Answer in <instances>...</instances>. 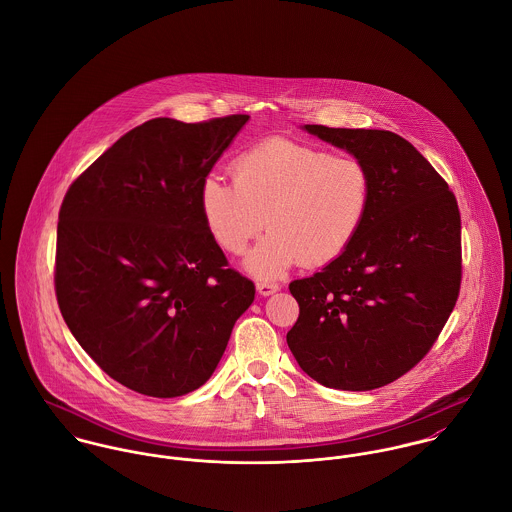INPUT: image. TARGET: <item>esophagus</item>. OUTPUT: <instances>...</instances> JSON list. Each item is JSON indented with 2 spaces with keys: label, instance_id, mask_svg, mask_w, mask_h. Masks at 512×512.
Segmentation results:
<instances>
[{
  "label": "esophagus",
  "instance_id": "esophagus-1",
  "mask_svg": "<svg viewBox=\"0 0 512 512\" xmlns=\"http://www.w3.org/2000/svg\"><path fill=\"white\" fill-rule=\"evenodd\" d=\"M256 290H258V293L260 295H272V293L278 292L280 290V286L278 284H272V282H258L256 284Z\"/></svg>",
  "mask_w": 512,
  "mask_h": 512
}]
</instances>
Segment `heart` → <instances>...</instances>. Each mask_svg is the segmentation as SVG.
I'll return each instance as SVG.
<instances>
[{
  "mask_svg": "<svg viewBox=\"0 0 512 512\" xmlns=\"http://www.w3.org/2000/svg\"><path fill=\"white\" fill-rule=\"evenodd\" d=\"M232 183L217 175L201 185V215L222 252L246 258L256 278H278L292 266H323L359 234L370 203V175L353 155L272 138L238 153Z\"/></svg>",
  "mask_w": 512,
  "mask_h": 512,
  "instance_id": "obj_1",
  "label": "heart"
}]
</instances>
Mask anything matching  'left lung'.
<instances>
[{
  "instance_id": "obj_1",
  "label": "left lung",
  "mask_w": 512,
  "mask_h": 512,
  "mask_svg": "<svg viewBox=\"0 0 512 512\" xmlns=\"http://www.w3.org/2000/svg\"><path fill=\"white\" fill-rule=\"evenodd\" d=\"M303 128L365 163L370 203L349 248L290 284L299 317L288 347L319 384L374 390L428 355L455 307L459 207L432 163L398 134Z\"/></svg>"
}]
</instances>
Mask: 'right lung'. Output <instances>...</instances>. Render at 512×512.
<instances>
[{
    "label": "right lung",
    "instance_id": "obj_1",
    "mask_svg": "<svg viewBox=\"0 0 512 512\" xmlns=\"http://www.w3.org/2000/svg\"><path fill=\"white\" fill-rule=\"evenodd\" d=\"M248 118H153L63 199L61 313L92 361L130 390L175 398L203 386L254 301V284L228 268L201 215V185Z\"/></svg>",
    "mask_w": 512,
    "mask_h": 512
}]
</instances>
